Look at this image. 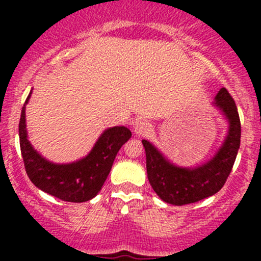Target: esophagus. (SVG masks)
<instances>
[{
  "mask_svg": "<svg viewBox=\"0 0 261 261\" xmlns=\"http://www.w3.org/2000/svg\"><path fill=\"white\" fill-rule=\"evenodd\" d=\"M150 128H151V126H150L149 122H146V121H139V122L135 123L134 131H135V134L138 136H145L150 133Z\"/></svg>",
  "mask_w": 261,
  "mask_h": 261,
  "instance_id": "obj_1",
  "label": "esophagus"
}]
</instances>
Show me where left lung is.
Listing matches in <instances>:
<instances>
[{"label":"left lung","instance_id":"1","mask_svg":"<svg viewBox=\"0 0 261 261\" xmlns=\"http://www.w3.org/2000/svg\"><path fill=\"white\" fill-rule=\"evenodd\" d=\"M213 105L228 121V133L215 156L204 164L194 168L177 167L151 143L143 140L150 186L167 203L183 206L211 197L222 188L230 175L240 147V117L235 101L226 88L218 91Z\"/></svg>","mask_w":261,"mask_h":261}]
</instances>
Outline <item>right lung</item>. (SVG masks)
<instances>
[{"label":"right lung","instance_id":"right-lung-1","mask_svg":"<svg viewBox=\"0 0 261 261\" xmlns=\"http://www.w3.org/2000/svg\"><path fill=\"white\" fill-rule=\"evenodd\" d=\"M30 96L31 92L21 110L18 123L21 155L28 177L39 189L62 201H89L101 191L118 150L131 138V131L125 126L107 128L83 159L69 164H55L41 156L28 140L25 106Z\"/></svg>","mask_w":261,"mask_h":261}]
</instances>
